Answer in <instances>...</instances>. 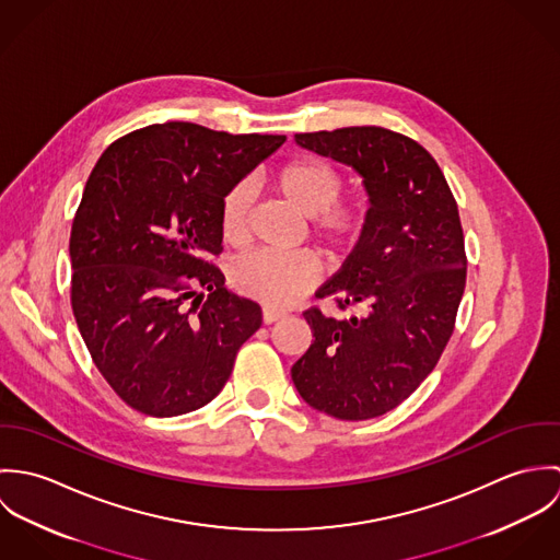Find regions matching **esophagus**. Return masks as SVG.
Returning <instances> with one entry per match:
<instances>
[{
    "mask_svg": "<svg viewBox=\"0 0 560 560\" xmlns=\"http://www.w3.org/2000/svg\"><path fill=\"white\" fill-rule=\"evenodd\" d=\"M284 317V313H280V311H276V308H271V306H265L262 308V323H276L278 319H282Z\"/></svg>",
    "mask_w": 560,
    "mask_h": 560,
    "instance_id": "1",
    "label": "esophagus"
}]
</instances>
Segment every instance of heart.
Listing matches in <instances>:
<instances>
[{"mask_svg":"<svg viewBox=\"0 0 560 560\" xmlns=\"http://www.w3.org/2000/svg\"><path fill=\"white\" fill-rule=\"evenodd\" d=\"M278 194L311 220V233L331 260L349 254L366 231V213L358 205L338 202L345 178L319 158H302L287 163L276 176ZM252 187L241 180L222 198L220 231L222 240L237 245L245 240ZM317 258L308 252L273 254L252 252L241 256L231 269L235 289L267 306H287L308 293L319 282Z\"/></svg>","mask_w":560,"mask_h":560,"instance_id":"b5f03b06","label":"heart"}]
</instances>
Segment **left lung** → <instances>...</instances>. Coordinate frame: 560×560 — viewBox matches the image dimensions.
Segmentation results:
<instances>
[{
	"instance_id": "8db88e82",
	"label": "left lung",
	"mask_w": 560,
	"mask_h": 560,
	"mask_svg": "<svg viewBox=\"0 0 560 560\" xmlns=\"http://www.w3.org/2000/svg\"><path fill=\"white\" fill-rule=\"evenodd\" d=\"M320 158L351 165L369 194L366 231L317 298L360 317L304 313L313 345L291 377L311 407L338 420L377 418L435 369L466 289L457 202L435 160L384 127L298 133Z\"/></svg>"
}]
</instances>
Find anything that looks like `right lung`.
<instances>
[{
    "instance_id": "obj_1",
    "label": "right lung",
    "mask_w": 560,
    "mask_h": 560,
    "mask_svg": "<svg viewBox=\"0 0 560 560\" xmlns=\"http://www.w3.org/2000/svg\"><path fill=\"white\" fill-rule=\"evenodd\" d=\"M284 136H233L194 122L138 129L105 149L71 231V304L114 393L170 418L215 399L260 306L224 287L222 198Z\"/></svg>"
}]
</instances>
